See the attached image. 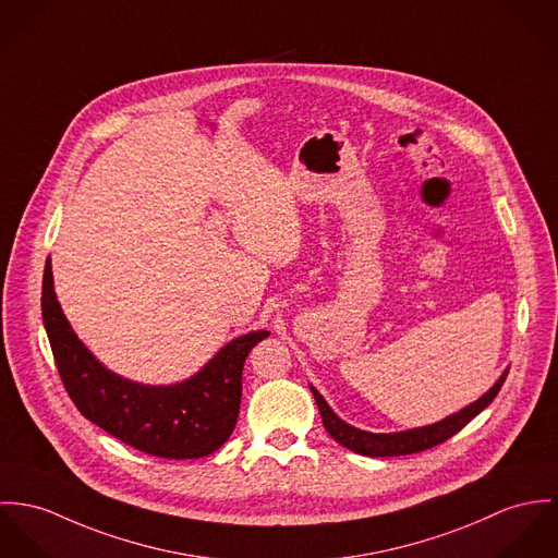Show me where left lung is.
Segmentation results:
<instances>
[{"label":"left lung","instance_id":"1","mask_svg":"<svg viewBox=\"0 0 558 558\" xmlns=\"http://www.w3.org/2000/svg\"><path fill=\"white\" fill-rule=\"evenodd\" d=\"M507 378V372L496 380L495 387L482 396L477 402H473L471 407L462 409L460 413L433 424V426H426V428H417V430H407V433L396 434H371L364 433V430H357L349 424H344L329 407L327 402L323 400V396L314 389H312V396L316 400V407L320 411V420H323V426L325 430L331 434L333 440H338L342 447L355 451V453H362V456H372V458H387V456H407V453H417V451H426L434 445L451 438L453 434L460 433L473 417H477L493 400L496 398V393L500 391L502 383Z\"/></svg>","mask_w":558,"mask_h":558}]
</instances>
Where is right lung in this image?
Returning <instances> with one entry per match:
<instances>
[{
    "mask_svg": "<svg viewBox=\"0 0 558 558\" xmlns=\"http://www.w3.org/2000/svg\"><path fill=\"white\" fill-rule=\"evenodd\" d=\"M43 320L63 387L81 415L134 449L171 460L209 456L231 436L240 415L246 357L269 336L252 331L229 342L180 385L130 383L98 364L74 336L53 291L49 258L43 278Z\"/></svg>",
    "mask_w": 558,
    "mask_h": 558,
    "instance_id": "1",
    "label": "right lung"
}]
</instances>
